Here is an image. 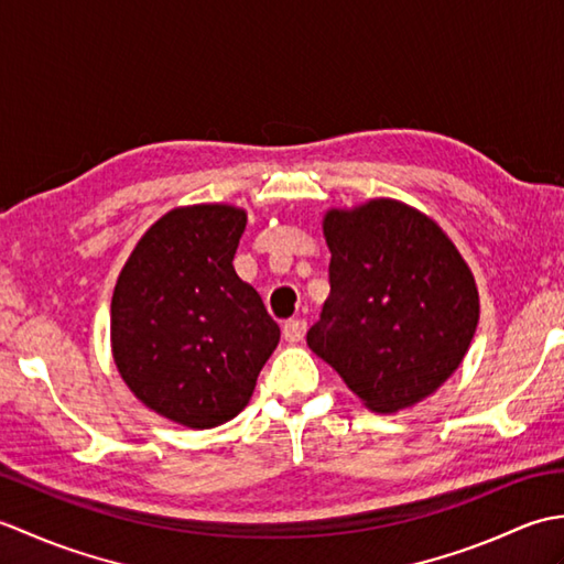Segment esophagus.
<instances>
[{
	"label": "esophagus",
	"instance_id": "esophagus-1",
	"mask_svg": "<svg viewBox=\"0 0 564 564\" xmlns=\"http://www.w3.org/2000/svg\"><path fill=\"white\" fill-rule=\"evenodd\" d=\"M305 329H307L305 319H289L283 325V339L289 344H297L305 337Z\"/></svg>",
	"mask_w": 564,
	"mask_h": 564
}]
</instances>
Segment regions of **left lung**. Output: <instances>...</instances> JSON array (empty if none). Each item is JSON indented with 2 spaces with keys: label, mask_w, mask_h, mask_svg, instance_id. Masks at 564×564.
I'll return each mask as SVG.
<instances>
[{
  "label": "left lung",
  "mask_w": 564,
  "mask_h": 564,
  "mask_svg": "<svg viewBox=\"0 0 564 564\" xmlns=\"http://www.w3.org/2000/svg\"><path fill=\"white\" fill-rule=\"evenodd\" d=\"M329 297L307 346L378 414L422 402L470 346L480 295L448 235L416 208L373 198L322 220Z\"/></svg>",
  "instance_id": "8db88e82"
}]
</instances>
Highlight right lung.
<instances>
[{
  "mask_svg": "<svg viewBox=\"0 0 564 564\" xmlns=\"http://www.w3.org/2000/svg\"><path fill=\"white\" fill-rule=\"evenodd\" d=\"M247 213L174 208L140 237L111 301V351L135 398L188 429L245 410L281 329L232 259Z\"/></svg>",
  "mask_w": 564,
  "mask_h": 564,
  "instance_id": "obj_1",
  "label": "right lung"
}]
</instances>
